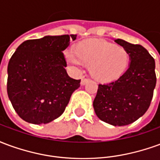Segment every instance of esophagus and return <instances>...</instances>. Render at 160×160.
I'll return each mask as SVG.
<instances>
[{
	"label": "esophagus",
	"instance_id": "34e87169",
	"mask_svg": "<svg viewBox=\"0 0 160 160\" xmlns=\"http://www.w3.org/2000/svg\"><path fill=\"white\" fill-rule=\"evenodd\" d=\"M88 80H89V79H88V78L83 77V78H82V80H81V85H85V84L87 83Z\"/></svg>",
	"mask_w": 160,
	"mask_h": 160
}]
</instances>
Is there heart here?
Listing matches in <instances>:
<instances>
[{"instance_id": "heart-1", "label": "heart", "mask_w": 160, "mask_h": 160, "mask_svg": "<svg viewBox=\"0 0 160 160\" xmlns=\"http://www.w3.org/2000/svg\"><path fill=\"white\" fill-rule=\"evenodd\" d=\"M65 56L67 61L73 66H90L92 76L99 81L118 78L129 62V54L125 48L101 40L80 42L77 51L69 49Z\"/></svg>"}]
</instances>
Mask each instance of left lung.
Masks as SVG:
<instances>
[{"label":"left lung","instance_id":"left-lung-1","mask_svg":"<svg viewBox=\"0 0 160 160\" xmlns=\"http://www.w3.org/2000/svg\"><path fill=\"white\" fill-rule=\"evenodd\" d=\"M115 42L127 49L130 64L118 80L98 85L93 108L100 120L124 126L142 117L150 106L156 86L155 61L143 46L122 39Z\"/></svg>","mask_w":160,"mask_h":160}]
</instances>
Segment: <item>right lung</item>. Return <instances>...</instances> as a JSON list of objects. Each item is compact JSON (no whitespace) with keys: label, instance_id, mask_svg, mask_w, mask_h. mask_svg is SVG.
Here are the masks:
<instances>
[{"label":"right lung","instance_id":"right-lung-1","mask_svg":"<svg viewBox=\"0 0 160 160\" xmlns=\"http://www.w3.org/2000/svg\"><path fill=\"white\" fill-rule=\"evenodd\" d=\"M77 35L46 36L26 40L17 48L8 67V95L23 120L48 123L62 114L80 80L67 73L63 50Z\"/></svg>","mask_w":160,"mask_h":160}]
</instances>
